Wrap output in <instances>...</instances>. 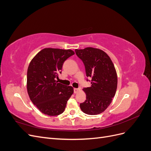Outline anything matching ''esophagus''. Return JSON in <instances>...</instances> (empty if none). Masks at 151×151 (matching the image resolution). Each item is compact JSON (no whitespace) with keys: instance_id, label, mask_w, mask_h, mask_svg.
I'll return each instance as SVG.
<instances>
[{"instance_id":"esophagus-1","label":"esophagus","mask_w":151,"mask_h":151,"mask_svg":"<svg viewBox=\"0 0 151 151\" xmlns=\"http://www.w3.org/2000/svg\"><path fill=\"white\" fill-rule=\"evenodd\" d=\"M79 91H80L79 89H77V88H74V92L75 94H76V93H79Z\"/></svg>"}]
</instances>
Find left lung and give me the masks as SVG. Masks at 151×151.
Masks as SVG:
<instances>
[{"mask_svg":"<svg viewBox=\"0 0 151 151\" xmlns=\"http://www.w3.org/2000/svg\"><path fill=\"white\" fill-rule=\"evenodd\" d=\"M75 51L84 63L87 77L92 79L91 86L83 89L86 100L80 108L88 115H98L109 106L115 95L118 79L115 66L102 50L87 47Z\"/></svg>","mask_w":151,"mask_h":151,"instance_id":"left-lung-1","label":"left lung"}]
</instances>
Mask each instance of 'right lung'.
Instances as JSON below:
<instances>
[{
	"instance_id": "add662e5",
	"label": "right lung",
	"mask_w": 151,
	"mask_h": 151,
	"mask_svg": "<svg viewBox=\"0 0 151 151\" xmlns=\"http://www.w3.org/2000/svg\"><path fill=\"white\" fill-rule=\"evenodd\" d=\"M75 53L72 50L46 48L32 59L27 71L29 97L45 115L57 116L64 111L67 102L74 93L72 86L58 83L63 62Z\"/></svg>"
}]
</instances>
